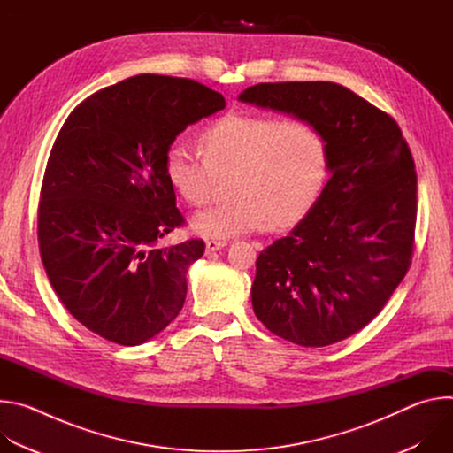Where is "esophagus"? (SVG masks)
Segmentation results:
<instances>
[{
	"instance_id": "34e87169",
	"label": "esophagus",
	"mask_w": 453,
	"mask_h": 453,
	"mask_svg": "<svg viewBox=\"0 0 453 453\" xmlns=\"http://www.w3.org/2000/svg\"><path fill=\"white\" fill-rule=\"evenodd\" d=\"M226 245H227L226 240H206V252H215Z\"/></svg>"
}]
</instances>
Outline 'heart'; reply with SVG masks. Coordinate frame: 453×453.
<instances>
[{"mask_svg": "<svg viewBox=\"0 0 453 453\" xmlns=\"http://www.w3.org/2000/svg\"><path fill=\"white\" fill-rule=\"evenodd\" d=\"M204 156L184 142L165 154V173L177 196L203 206L219 179L231 177L229 203L191 217L193 233L233 238L292 226L317 203L328 175V145L319 128L296 116L229 112L203 134Z\"/></svg>", "mask_w": 453, "mask_h": 453, "instance_id": "1", "label": "heart"}]
</instances>
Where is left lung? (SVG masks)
Returning a JSON list of instances; mask_svg holds the SVG:
<instances>
[{
  "label": "left lung",
  "mask_w": 453,
  "mask_h": 453,
  "mask_svg": "<svg viewBox=\"0 0 453 453\" xmlns=\"http://www.w3.org/2000/svg\"><path fill=\"white\" fill-rule=\"evenodd\" d=\"M240 102L311 121L330 179L306 217L256 260L252 308L274 335L304 348L351 337L409 271L418 179L398 123L335 82H265Z\"/></svg>",
  "instance_id": "obj_1"
}]
</instances>
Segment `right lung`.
Returning <instances> with one entry per match:
<instances>
[{
	"label": "right lung",
	"mask_w": 453,
	"mask_h": 453,
	"mask_svg": "<svg viewBox=\"0 0 453 453\" xmlns=\"http://www.w3.org/2000/svg\"><path fill=\"white\" fill-rule=\"evenodd\" d=\"M226 107L189 79L136 75L79 104L53 143L39 203L50 283L89 332L138 346L179 315L203 240L156 247L184 222L165 173L170 143Z\"/></svg>",
	"instance_id": "right-lung-1"
}]
</instances>
